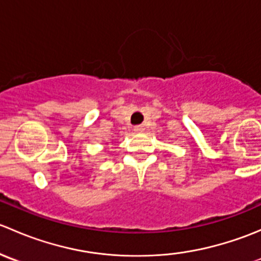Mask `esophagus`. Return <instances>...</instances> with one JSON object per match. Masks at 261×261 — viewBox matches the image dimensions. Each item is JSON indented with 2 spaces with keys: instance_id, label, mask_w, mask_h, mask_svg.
<instances>
[{
  "instance_id": "34e87169",
  "label": "esophagus",
  "mask_w": 261,
  "mask_h": 261,
  "mask_svg": "<svg viewBox=\"0 0 261 261\" xmlns=\"http://www.w3.org/2000/svg\"><path fill=\"white\" fill-rule=\"evenodd\" d=\"M144 130H145L144 126H135V127H134V131H135V133H143Z\"/></svg>"
}]
</instances>
